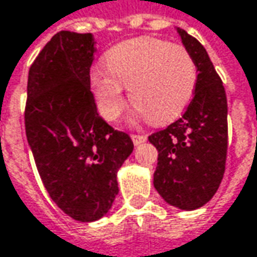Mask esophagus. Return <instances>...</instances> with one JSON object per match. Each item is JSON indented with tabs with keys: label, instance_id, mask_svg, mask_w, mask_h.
<instances>
[{
	"label": "esophagus",
	"instance_id": "34e87169",
	"mask_svg": "<svg viewBox=\"0 0 257 257\" xmlns=\"http://www.w3.org/2000/svg\"><path fill=\"white\" fill-rule=\"evenodd\" d=\"M146 139L148 138H146V136H143V135H132V140H133L135 146L145 143V142H146Z\"/></svg>",
	"mask_w": 257,
	"mask_h": 257
}]
</instances>
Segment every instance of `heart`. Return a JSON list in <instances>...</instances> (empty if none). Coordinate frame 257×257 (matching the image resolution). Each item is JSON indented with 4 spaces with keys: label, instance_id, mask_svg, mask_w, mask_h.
I'll list each match as a JSON object with an SVG mask.
<instances>
[{
    "label": "heart",
    "instance_id": "heart-1",
    "mask_svg": "<svg viewBox=\"0 0 257 257\" xmlns=\"http://www.w3.org/2000/svg\"><path fill=\"white\" fill-rule=\"evenodd\" d=\"M105 65L90 71V86L99 112L108 121H115L127 106L124 87H130L138 114L164 124L187 108L197 84L190 52L149 36L112 46L105 54Z\"/></svg>",
    "mask_w": 257,
    "mask_h": 257
}]
</instances>
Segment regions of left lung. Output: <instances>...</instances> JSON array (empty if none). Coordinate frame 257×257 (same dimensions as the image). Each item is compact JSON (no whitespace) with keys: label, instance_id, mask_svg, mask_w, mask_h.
Wrapping results in <instances>:
<instances>
[{"label":"left lung","instance_id":"left-lung-1","mask_svg":"<svg viewBox=\"0 0 257 257\" xmlns=\"http://www.w3.org/2000/svg\"><path fill=\"white\" fill-rule=\"evenodd\" d=\"M197 67L194 96L181 118L149 136L158 149L154 186L161 197L181 211H194L216 193L227 159V95L203 45L177 28Z\"/></svg>","mask_w":257,"mask_h":257}]
</instances>
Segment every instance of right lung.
<instances>
[{
  "instance_id": "add662e5",
  "label": "right lung",
  "mask_w": 257,
  "mask_h": 257,
  "mask_svg": "<svg viewBox=\"0 0 257 257\" xmlns=\"http://www.w3.org/2000/svg\"><path fill=\"white\" fill-rule=\"evenodd\" d=\"M95 44L92 33L54 35L29 70L25 114L46 192L80 222L108 213L118 194V170L133 152L130 136L98 114L89 76Z\"/></svg>"
}]
</instances>
